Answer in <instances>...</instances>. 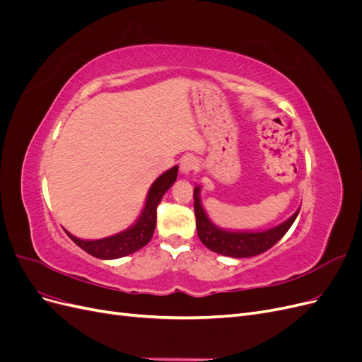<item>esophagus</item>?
<instances>
[{
  "instance_id": "esophagus-1",
  "label": "esophagus",
  "mask_w": 362,
  "mask_h": 362,
  "mask_svg": "<svg viewBox=\"0 0 362 362\" xmlns=\"http://www.w3.org/2000/svg\"><path fill=\"white\" fill-rule=\"evenodd\" d=\"M196 168H198V161H196L194 157L192 156H187V157H182L181 161H180V170L182 175H189L190 172L196 170Z\"/></svg>"
}]
</instances>
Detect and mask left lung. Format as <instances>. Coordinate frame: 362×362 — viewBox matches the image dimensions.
<instances>
[{
	"label": "left lung",
	"instance_id": "1",
	"mask_svg": "<svg viewBox=\"0 0 362 362\" xmlns=\"http://www.w3.org/2000/svg\"><path fill=\"white\" fill-rule=\"evenodd\" d=\"M194 199V216H196V229H198V237L204 246L216 254L233 257V258H247L255 257L276 245L279 240L286 235V233L296 221L299 214L300 206L298 208L290 218L286 222L273 226L266 231H226L216 226L210 217L206 216L202 202H201V187L196 185L193 190Z\"/></svg>",
	"mask_w": 362,
	"mask_h": 362
}]
</instances>
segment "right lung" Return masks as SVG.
I'll list each match as a JSON object with an SVG mask.
<instances>
[{
	"label": "right lung",
	"mask_w": 362,
	"mask_h": 362,
	"mask_svg": "<svg viewBox=\"0 0 362 362\" xmlns=\"http://www.w3.org/2000/svg\"><path fill=\"white\" fill-rule=\"evenodd\" d=\"M177 175L178 166H173L152 182L141 214L139 216L136 223L125 229V231L100 240H81L74 237L68 231L66 234L76 246H80L87 254H90L95 258L116 259L134 254L136 250L146 246L152 235H154L157 223V206L161 202L164 193L177 181Z\"/></svg>",
	"instance_id": "right-lung-1"
}]
</instances>
